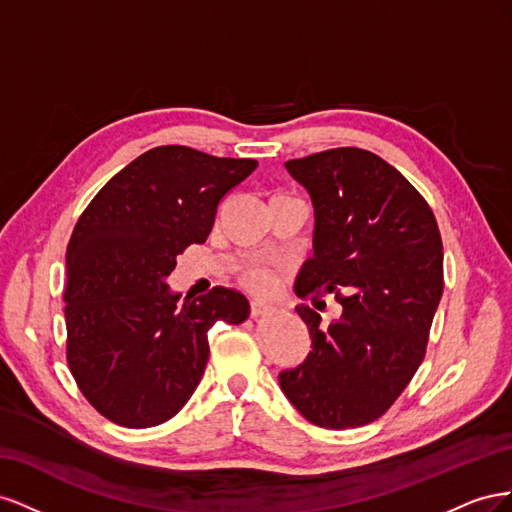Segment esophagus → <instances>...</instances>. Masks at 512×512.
<instances>
[{"mask_svg": "<svg viewBox=\"0 0 512 512\" xmlns=\"http://www.w3.org/2000/svg\"><path fill=\"white\" fill-rule=\"evenodd\" d=\"M271 309H273V303L267 301V299H262V297H254V299L250 301V312H252L254 318L271 312Z\"/></svg>", "mask_w": 512, "mask_h": 512, "instance_id": "1", "label": "esophagus"}]
</instances>
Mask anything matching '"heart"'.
I'll list each match as a JSON object with an SVG mask.
<instances>
[{"label": "heart", "instance_id": "heart-1", "mask_svg": "<svg viewBox=\"0 0 512 512\" xmlns=\"http://www.w3.org/2000/svg\"><path fill=\"white\" fill-rule=\"evenodd\" d=\"M247 284L254 288H260V290H269L273 286V277L265 269H254L247 273Z\"/></svg>", "mask_w": 512, "mask_h": 512}]
</instances>
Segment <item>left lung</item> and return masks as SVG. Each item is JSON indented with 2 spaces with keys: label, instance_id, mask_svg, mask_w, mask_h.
Wrapping results in <instances>:
<instances>
[{
  "label": "left lung",
  "instance_id": "8db88e82",
  "mask_svg": "<svg viewBox=\"0 0 512 512\" xmlns=\"http://www.w3.org/2000/svg\"><path fill=\"white\" fill-rule=\"evenodd\" d=\"M286 170L314 207V256L294 292L335 294L344 312L324 329L318 312L297 305L312 352L280 371V386L309 423L361 427L393 406L423 363L444 290L438 222L414 185L371 151L329 149Z\"/></svg>",
  "mask_w": 512,
  "mask_h": 512
}]
</instances>
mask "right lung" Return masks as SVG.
I'll use <instances>...</instances> for the list:
<instances>
[{"label": "right lung", "mask_w": 512, "mask_h": 512, "mask_svg": "<svg viewBox=\"0 0 512 512\" xmlns=\"http://www.w3.org/2000/svg\"><path fill=\"white\" fill-rule=\"evenodd\" d=\"M256 166L183 145L149 149L76 222L66 252L68 365L108 421L145 429L173 418L205 374L209 329L250 316L237 290L215 286L181 301L166 280L185 247L207 241L220 200Z\"/></svg>", "instance_id": "1"}]
</instances>
